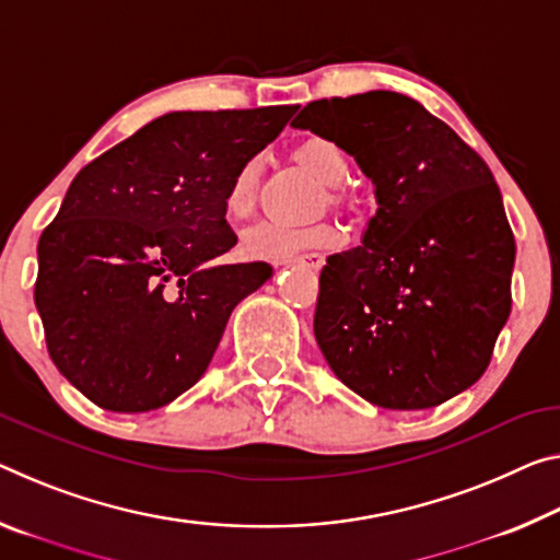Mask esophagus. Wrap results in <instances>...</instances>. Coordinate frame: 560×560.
Listing matches in <instances>:
<instances>
[{
  "instance_id": "esophagus-1",
  "label": "esophagus",
  "mask_w": 560,
  "mask_h": 560,
  "mask_svg": "<svg viewBox=\"0 0 560 560\" xmlns=\"http://www.w3.org/2000/svg\"><path fill=\"white\" fill-rule=\"evenodd\" d=\"M281 264H299V266H306V269H314L318 271L324 266V256L322 254H301V256H294V259H283Z\"/></svg>"
}]
</instances>
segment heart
Here are the masks:
<instances>
[{"instance_id": "1", "label": "heart", "mask_w": 560, "mask_h": 560, "mask_svg": "<svg viewBox=\"0 0 560 560\" xmlns=\"http://www.w3.org/2000/svg\"><path fill=\"white\" fill-rule=\"evenodd\" d=\"M296 159L312 172L318 182L328 186L339 184L346 176V162L343 149L328 137H306L299 141ZM259 159L252 156L236 168V174L229 182V189L224 194V209L229 217L244 219L254 211L256 203V184H259ZM339 238L336 226L318 221V224H283V221H261L254 229L244 234V252L252 259L264 261H283L291 259L306 248H322L334 244Z\"/></svg>"}]
</instances>
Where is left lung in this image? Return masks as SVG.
<instances>
[{
	"label": "left lung",
	"instance_id": "obj_1",
	"mask_svg": "<svg viewBox=\"0 0 560 560\" xmlns=\"http://www.w3.org/2000/svg\"><path fill=\"white\" fill-rule=\"evenodd\" d=\"M291 124L336 141L376 186L361 246L328 256L318 279L328 366L396 411L466 392L511 314L516 242L491 168L406 94L308 102Z\"/></svg>",
	"mask_w": 560,
	"mask_h": 560
}]
</instances>
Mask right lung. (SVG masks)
Segmentation results:
<instances>
[{"mask_svg":"<svg viewBox=\"0 0 560 560\" xmlns=\"http://www.w3.org/2000/svg\"><path fill=\"white\" fill-rule=\"evenodd\" d=\"M294 112L164 114L74 176L39 236L34 304L89 401L152 411L203 376L234 306L271 277L264 261L211 264L236 244L224 194Z\"/></svg>","mask_w":560,"mask_h":560,"instance_id":"obj_1","label":"right lung"}]
</instances>
